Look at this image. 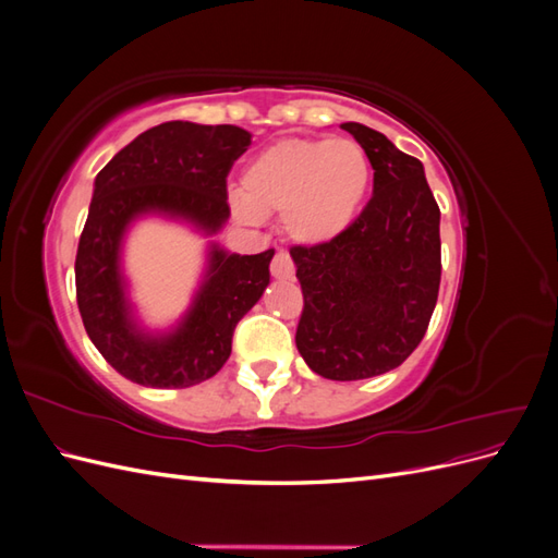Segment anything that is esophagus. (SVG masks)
<instances>
[{
    "instance_id": "obj_1",
    "label": "esophagus",
    "mask_w": 558,
    "mask_h": 558,
    "mask_svg": "<svg viewBox=\"0 0 558 558\" xmlns=\"http://www.w3.org/2000/svg\"><path fill=\"white\" fill-rule=\"evenodd\" d=\"M269 269H272L275 279H293V275H295V265H293L289 253H283V251H279L277 256L272 258V265H269Z\"/></svg>"
}]
</instances>
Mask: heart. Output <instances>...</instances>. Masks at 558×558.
I'll list each match as a JSON object with an SVG mask.
<instances>
[{
    "mask_svg": "<svg viewBox=\"0 0 558 558\" xmlns=\"http://www.w3.org/2000/svg\"><path fill=\"white\" fill-rule=\"evenodd\" d=\"M369 183L373 165L356 140H283L248 160L230 207L248 226L279 214L291 242L320 246L353 223Z\"/></svg>",
    "mask_w": 558,
    "mask_h": 558,
    "instance_id": "1",
    "label": "heart"
}]
</instances>
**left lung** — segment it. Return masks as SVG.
<instances>
[{"label":"left lung","mask_w":558,"mask_h":558,"mask_svg":"<svg viewBox=\"0 0 558 558\" xmlns=\"http://www.w3.org/2000/svg\"><path fill=\"white\" fill-rule=\"evenodd\" d=\"M342 130L373 165V197L337 240L291 248L305 298L295 344L316 375L356 381L424 340L442 275L440 207L416 158L367 125Z\"/></svg>","instance_id":"left-lung-1"}]
</instances>
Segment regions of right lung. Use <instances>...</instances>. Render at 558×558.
I'll return each instance as SVG.
<instances>
[{
  "instance_id": "1",
  "label": "right lung",
  "mask_w": 558,
  "mask_h": 558,
  "mask_svg": "<svg viewBox=\"0 0 558 558\" xmlns=\"http://www.w3.org/2000/svg\"><path fill=\"white\" fill-rule=\"evenodd\" d=\"M248 144L238 125L170 121L142 132L97 174L76 251V302L93 344L125 379L185 388L214 377L230 359L234 326L267 289L272 248L240 256L211 244L191 310L177 328L148 332L134 318L121 269L125 232L144 214L205 234L221 230L230 216L226 179Z\"/></svg>"
}]
</instances>
